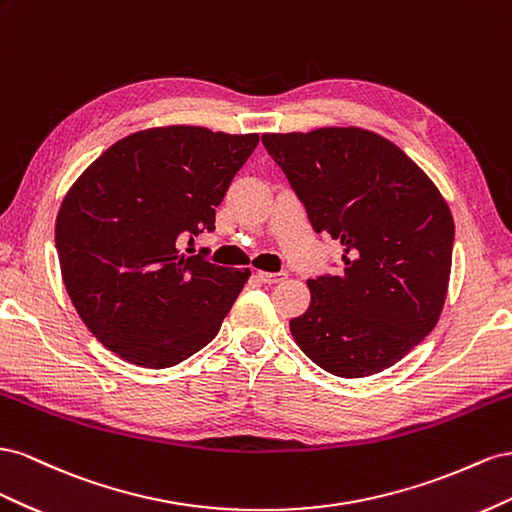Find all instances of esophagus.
I'll list each match as a JSON object with an SVG mask.
<instances>
[{
  "mask_svg": "<svg viewBox=\"0 0 512 512\" xmlns=\"http://www.w3.org/2000/svg\"><path fill=\"white\" fill-rule=\"evenodd\" d=\"M257 276H259L261 283H270V285H272V283L285 281V279H287V272H266V270H259Z\"/></svg>",
  "mask_w": 512,
  "mask_h": 512,
  "instance_id": "1",
  "label": "esophagus"
}]
</instances>
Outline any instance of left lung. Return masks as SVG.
<instances>
[{"instance_id":"left-lung-1","label":"left lung","mask_w":512,"mask_h":512,"mask_svg":"<svg viewBox=\"0 0 512 512\" xmlns=\"http://www.w3.org/2000/svg\"><path fill=\"white\" fill-rule=\"evenodd\" d=\"M317 233L341 240L343 272L309 279L289 321L317 367L367 377L399 362L442 315L455 221L440 188L386 137L358 126L261 135Z\"/></svg>"}]
</instances>
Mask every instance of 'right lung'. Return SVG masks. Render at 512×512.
Here are the masks:
<instances>
[{
    "mask_svg": "<svg viewBox=\"0 0 512 512\" xmlns=\"http://www.w3.org/2000/svg\"><path fill=\"white\" fill-rule=\"evenodd\" d=\"M257 143V133L203 126L139 130L68 188L55 221L62 279L83 324L115 356L167 369L221 330L251 270L188 257L180 240L214 229Z\"/></svg>",
    "mask_w": 512,
    "mask_h": 512,
    "instance_id": "add662e5",
    "label": "right lung"
}]
</instances>
